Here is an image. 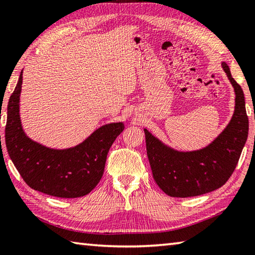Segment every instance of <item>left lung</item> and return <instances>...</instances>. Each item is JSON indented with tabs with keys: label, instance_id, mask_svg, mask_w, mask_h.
<instances>
[{
	"label": "left lung",
	"instance_id": "1",
	"mask_svg": "<svg viewBox=\"0 0 255 255\" xmlns=\"http://www.w3.org/2000/svg\"><path fill=\"white\" fill-rule=\"evenodd\" d=\"M222 67L234 88L236 107L230 123L210 144L194 151H178L143 129L153 179L168 196L188 198L217 190L229 180L240 159L249 133L246 101L227 63Z\"/></svg>",
	"mask_w": 255,
	"mask_h": 255
}]
</instances>
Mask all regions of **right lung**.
Instances as JSON below:
<instances>
[{
    "label": "right lung",
    "instance_id": "right-lung-1",
    "mask_svg": "<svg viewBox=\"0 0 255 255\" xmlns=\"http://www.w3.org/2000/svg\"><path fill=\"white\" fill-rule=\"evenodd\" d=\"M23 72L7 105L5 144L9 158L27 186L58 198H79L91 192L103 177L109 148L124 130L123 123L96 129L77 146L53 149L25 134L19 118Z\"/></svg>",
    "mask_w": 255,
    "mask_h": 255
}]
</instances>
